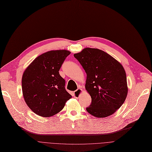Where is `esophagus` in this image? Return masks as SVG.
Wrapping results in <instances>:
<instances>
[{
	"instance_id": "34e87169",
	"label": "esophagus",
	"mask_w": 152,
	"mask_h": 152,
	"mask_svg": "<svg viewBox=\"0 0 152 152\" xmlns=\"http://www.w3.org/2000/svg\"><path fill=\"white\" fill-rule=\"evenodd\" d=\"M82 92H83V91H82V89H77L76 91H75V92H74V93H73V95H74V97H75V98H78V97H79L81 96V94H82Z\"/></svg>"
}]
</instances>
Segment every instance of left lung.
<instances>
[{
	"label": "left lung",
	"mask_w": 152,
	"mask_h": 152,
	"mask_svg": "<svg viewBox=\"0 0 152 152\" xmlns=\"http://www.w3.org/2000/svg\"><path fill=\"white\" fill-rule=\"evenodd\" d=\"M74 57L87 74L86 89L92 99L87 112L97 118L113 114L123 104L128 91L121 64L98 49L86 48Z\"/></svg>",
	"instance_id": "obj_1"
}]
</instances>
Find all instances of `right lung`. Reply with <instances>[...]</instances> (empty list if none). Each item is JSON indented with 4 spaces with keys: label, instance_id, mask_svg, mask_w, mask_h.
Listing matches in <instances>:
<instances>
[{
    "label": "right lung",
    "instance_id": "right-lung-1",
    "mask_svg": "<svg viewBox=\"0 0 152 152\" xmlns=\"http://www.w3.org/2000/svg\"><path fill=\"white\" fill-rule=\"evenodd\" d=\"M70 52L52 50L39 55L24 72L22 91L29 108L39 116L50 117L63 108L72 97L65 89L59 70Z\"/></svg>",
    "mask_w": 152,
    "mask_h": 152
}]
</instances>
